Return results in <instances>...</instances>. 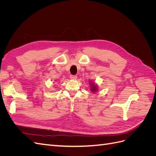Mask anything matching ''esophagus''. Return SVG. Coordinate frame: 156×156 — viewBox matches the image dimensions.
I'll return each mask as SVG.
<instances>
[{
    "label": "esophagus",
    "mask_w": 156,
    "mask_h": 156,
    "mask_svg": "<svg viewBox=\"0 0 156 156\" xmlns=\"http://www.w3.org/2000/svg\"><path fill=\"white\" fill-rule=\"evenodd\" d=\"M77 76H76V75H70V79H72L73 80L77 79Z\"/></svg>",
    "instance_id": "34e87169"
}]
</instances>
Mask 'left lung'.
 Wrapping results in <instances>:
<instances>
[{
	"label": "left lung",
	"instance_id": "1",
	"mask_svg": "<svg viewBox=\"0 0 156 156\" xmlns=\"http://www.w3.org/2000/svg\"><path fill=\"white\" fill-rule=\"evenodd\" d=\"M90 83L91 84V87H90V89H91V91L93 92H95L97 90H98V88H97V86H96V84H94V82H90Z\"/></svg>",
	"mask_w": 156,
	"mask_h": 156
}]
</instances>
